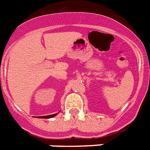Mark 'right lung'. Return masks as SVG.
<instances>
[{
  "instance_id": "add662e5",
  "label": "right lung",
  "mask_w": 150,
  "mask_h": 150,
  "mask_svg": "<svg viewBox=\"0 0 150 150\" xmlns=\"http://www.w3.org/2000/svg\"><path fill=\"white\" fill-rule=\"evenodd\" d=\"M57 113H55V114L53 115H49V116H42V117H38V118H42V119H49V118H52V117H54L55 116H57Z\"/></svg>"
}]
</instances>
